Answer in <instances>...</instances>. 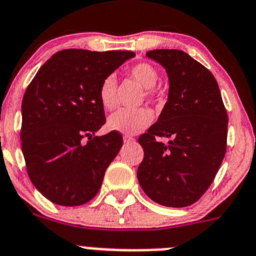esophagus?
Wrapping results in <instances>:
<instances>
[{
  "label": "esophagus",
  "mask_w": 256,
  "mask_h": 256,
  "mask_svg": "<svg viewBox=\"0 0 256 256\" xmlns=\"http://www.w3.org/2000/svg\"><path fill=\"white\" fill-rule=\"evenodd\" d=\"M124 143H134L135 139L132 136H128V135H124Z\"/></svg>",
  "instance_id": "34e87169"
}]
</instances>
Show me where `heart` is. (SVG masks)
<instances>
[{
	"instance_id": "heart-1",
	"label": "heart",
	"mask_w": 256,
	"mask_h": 256,
	"mask_svg": "<svg viewBox=\"0 0 256 256\" xmlns=\"http://www.w3.org/2000/svg\"><path fill=\"white\" fill-rule=\"evenodd\" d=\"M130 76L146 90H152L158 82V70L147 62H142L130 68ZM98 98L102 106L112 110L117 106V83L113 76H106L98 88ZM154 120L150 109H120L109 117L108 128L121 134L134 135L144 130Z\"/></svg>"
}]
</instances>
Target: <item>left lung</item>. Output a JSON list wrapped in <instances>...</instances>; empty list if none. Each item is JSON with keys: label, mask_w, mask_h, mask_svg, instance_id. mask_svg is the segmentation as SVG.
<instances>
[{"label": "left lung", "mask_w": 256, "mask_h": 256, "mask_svg": "<svg viewBox=\"0 0 256 256\" xmlns=\"http://www.w3.org/2000/svg\"><path fill=\"white\" fill-rule=\"evenodd\" d=\"M169 78L168 102L138 142L144 158L138 181L148 198L165 207H188L211 186L226 151L228 114L211 72L178 49H156ZM168 138V145L157 136Z\"/></svg>", "instance_id": "obj_1"}]
</instances>
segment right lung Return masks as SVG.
Wrapping results in <instances>:
<instances>
[{
    "label": "right lung",
    "mask_w": 256,
    "mask_h": 256,
    "mask_svg": "<svg viewBox=\"0 0 256 256\" xmlns=\"http://www.w3.org/2000/svg\"><path fill=\"white\" fill-rule=\"evenodd\" d=\"M134 52H57L40 68L22 102V152L30 180L46 199L74 207L102 188L122 135L98 136L105 124L98 88Z\"/></svg>",
    "instance_id": "obj_1"
}]
</instances>
